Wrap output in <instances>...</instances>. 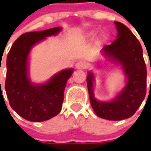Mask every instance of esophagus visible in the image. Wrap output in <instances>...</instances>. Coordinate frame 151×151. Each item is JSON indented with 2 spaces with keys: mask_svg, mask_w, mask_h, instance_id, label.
<instances>
[{
  "mask_svg": "<svg viewBox=\"0 0 151 151\" xmlns=\"http://www.w3.org/2000/svg\"><path fill=\"white\" fill-rule=\"evenodd\" d=\"M76 67L77 68V69H85L86 67V63H85L84 61H78L76 64Z\"/></svg>",
  "mask_w": 151,
  "mask_h": 151,
  "instance_id": "obj_1",
  "label": "esophagus"
}]
</instances>
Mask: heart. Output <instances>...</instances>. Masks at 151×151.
<instances>
[{
    "mask_svg": "<svg viewBox=\"0 0 151 151\" xmlns=\"http://www.w3.org/2000/svg\"><path fill=\"white\" fill-rule=\"evenodd\" d=\"M105 37H106V36H105V35H102V38H105Z\"/></svg>",
    "mask_w": 151,
    "mask_h": 151,
    "instance_id": "obj_1",
    "label": "heart"
}]
</instances>
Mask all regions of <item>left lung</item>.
I'll use <instances>...</instances> for the list:
<instances>
[{
  "label": "left lung",
  "mask_w": 151,
  "mask_h": 151,
  "mask_svg": "<svg viewBox=\"0 0 151 151\" xmlns=\"http://www.w3.org/2000/svg\"><path fill=\"white\" fill-rule=\"evenodd\" d=\"M117 39L102 49L109 60L122 65L127 76L124 88L112 101H99L93 93L94 76L89 72L86 81L91 105L98 117L107 120H123L133 116L141 105L146 94V65L141 44L124 24L114 22Z\"/></svg>",
  "instance_id": "8db88e82"
}]
</instances>
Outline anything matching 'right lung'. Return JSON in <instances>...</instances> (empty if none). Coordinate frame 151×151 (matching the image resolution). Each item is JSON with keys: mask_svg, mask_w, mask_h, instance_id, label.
<instances>
[{"mask_svg": "<svg viewBox=\"0 0 151 151\" xmlns=\"http://www.w3.org/2000/svg\"><path fill=\"white\" fill-rule=\"evenodd\" d=\"M60 31L61 27H58L23 33L15 41L7 55L5 82L6 96L12 108L28 121H46L60 112L65 88L73 69L61 70L45 84L34 85L28 77L27 66V58L32 46Z\"/></svg>", "mask_w": 151, "mask_h": 151, "instance_id": "right-lung-1", "label": "right lung"}]
</instances>
